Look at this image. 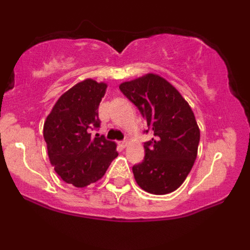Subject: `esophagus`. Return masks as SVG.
I'll return each instance as SVG.
<instances>
[{
  "instance_id": "obj_1",
  "label": "esophagus",
  "mask_w": 250,
  "mask_h": 250,
  "mask_svg": "<svg viewBox=\"0 0 250 250\" xmlns=\"http://www.w3.org/2000/svg\"><path fill=\"white\" fill-rule=\"evenodd\" d=\"M119 145H120V147L125 148V147H127V145H128V141H127V140H125V141H120Z\"/></svg>"
}]
</instances>
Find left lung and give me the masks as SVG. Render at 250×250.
I'll list each match as a JSON object with an SVG mask.
<instances>
[{"mask_svg": "<svg viewBox=\"0 0 250 250\" xmlns=\"http://www.w3.org/2000/svg\"><path fill=\"white\" fill-rule=\"evenodd\" d=\"M120 90L140 110L154 137L145 143L146 156L133 167L143 190L165 195L176 190L197 156L200 129L190 105L174 85L156 75L123 82Z\"/></svg>", "mask_w": 250, "mask_h": 250, "instance_id": "1", "label": "left lung"}]
</instances>
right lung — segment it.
Here are the masks:
<instances>
[{
  "label": "right lung",
  "mask_w": 250,
  "mask_h": 250,
  "mask_svg": "<svg viewBox=\"0 0 250 250\" xmlns=\"http://www.w3.org/2000/svg\"><path fill=\"white\" fill-rule=\"evenodd\" d=\"M105 89L104 82L91 79L79 82L57 100L43 125L51 166L77 188L99 181L119 155L115 142L91 136L100 127L99 105Z\"/></svg>",
  "instance_id": "obj_1"
}]
</instances>
